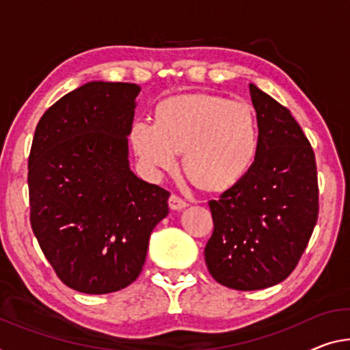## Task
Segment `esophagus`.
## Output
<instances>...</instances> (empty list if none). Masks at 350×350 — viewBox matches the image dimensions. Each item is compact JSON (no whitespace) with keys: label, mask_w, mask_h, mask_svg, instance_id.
Wrapping results in <instances>:
<instances>
[{"label":"esophagus","mask_w":350,"mask_h":350,"mask_svg":"<svg viewBox=\"0 0 350 350\" xmlns=\"http://www.w3.org/2000/svg\"><path fill=\"white\" fill-rule=\"evenodd\" d=\"M169 206L170 209H174V211H180V209H185L187 206V202L185 198L176 196V193H172L169 198Z\"/></svg>","instance_id":"34e87169"}]
</instances>
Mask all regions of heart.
Returning <instances> with one entry per match:
<instances>
[{"label": "heart", "instance_id": "b5f03b06", "mask_svg": "<svg viewBox=\"0 0 350 350\" xmlns=\"http://www.w3.org/2000/svg\"><path fill=\"white\" fill-rule=\"evenodd\" d=\"M131 145L154 178L176 167L185 150L187 174L209 189H224L247 174L258 148L254 112L243 101L217 95H186L165 100L157 122L134 120Z\"/></svg>", "mask_w": 350, "mask_h": 350}]
</instances>
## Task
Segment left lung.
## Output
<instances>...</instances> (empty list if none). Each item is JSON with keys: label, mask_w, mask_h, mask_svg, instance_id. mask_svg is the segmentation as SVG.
Here are the masks:
<instances>
[{"label": "left lung", "mask_w": 350, "mask_h": 350, "mask_svg": "<svg viewBox=\"0 0 350 350\" xmlns=\"http://www.w3.org/2000/svg\"><path fill=\"white\" fill-rule=\"evenodd\" d=\"M258 148L247 174L209 202L214 231L205 261L214 280L238 291L283 282L319 213L314 152L291 112L250 84Z\"/></svg>", "instance_id": "8db88e82"}]
</instances>
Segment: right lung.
I'll list each match as a JSON object with an SVG mask.
<instances>
[{
  "label": "right lung",
  "instance_id": "right-lung-1",
  "mask_svg": "<svg viewBox=\"0 0 350 350\" xmlns=\"http://www.w3.org/2000/svg\"><path fill=\"white\" fill-rule=\"evenodd\" d=\"M137 84L92 81L37 123L28 163L31 227L68 288L107 294L142 271L153 228L169 214L163 187L128 161Z\"/></svg>",
  "mask_w": 350,
  "mask_h": 350
}]
</instances>
